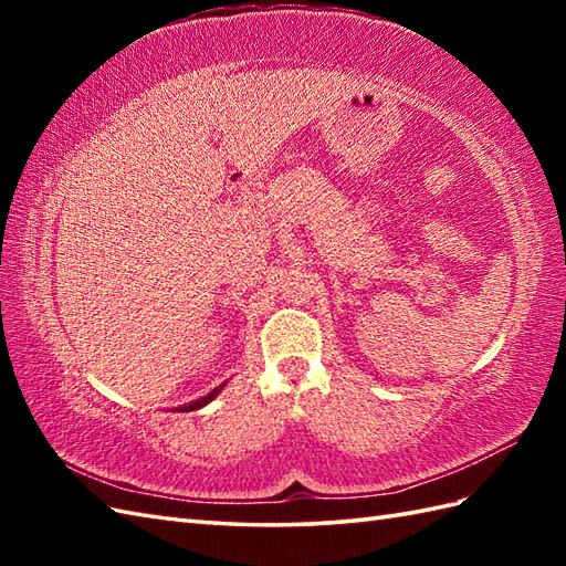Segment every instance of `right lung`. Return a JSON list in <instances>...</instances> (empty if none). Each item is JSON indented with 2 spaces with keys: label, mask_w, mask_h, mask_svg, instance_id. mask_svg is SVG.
I'll return each instance as SVG.
<instances>
[{
  "label": "right lung",
  "mask_w": 566,
  "mask_h": 566,
  "mask_svg": "<svg viewBox=\"0 0 566 566\" xmlns=\"http://www.w3.org/2000/svg\"><path fill=\"white\" fill-rule=\"evenodd\" d=\"M221 389H223V384H221V387H216L213 391H209L207 396H203V399H197V401H191V403H187V406H179V411H197V408H201V406H207L209 401H213V396H219Z\"/></svg>",
  "instance_id": "obj_1"
}]
</instances>
